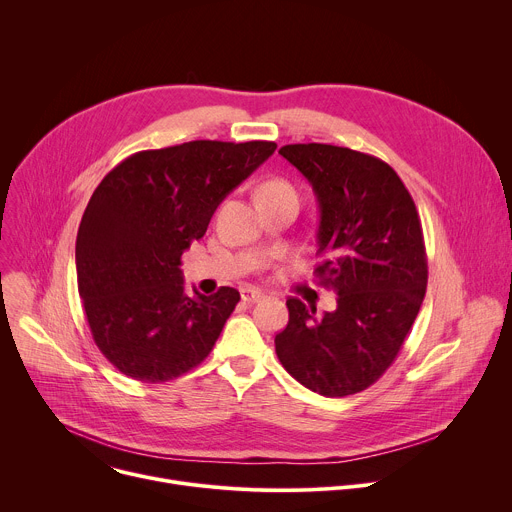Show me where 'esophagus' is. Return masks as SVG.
<instances>
[{"label":"esophagus","mask_w":512,"mask_h":512,"mask_svg":"<svg viewBox=\"0 0 512 512\" xmlns=\"http://www.w3.org/2000/svg\"><path fill=\"white\" fill-rule=\"evenodd\" d=\"M241 298H243V302L253 304V302H259L263 298V291L255 289V287H243L241 289Z\"/></svg>","instance_id":"1"}]
</instances>
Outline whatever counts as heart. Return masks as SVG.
<instances>
[{
  "label": "heart",
  "mask_w": 512,
  "mask_h": 512,
  "mask_svg": "<svg viewBox=\"0 0 512 512\" xmlns=\"http://www.w3.org/2000/svg\"><path fill=\"white\" fill-rule=\"evenodd\" d=\"M281 190H291V188H289V184H285L281 180H271L261 188V192H281Z\"/></svg>",
  "instance_id": "1"
}]
</instances>
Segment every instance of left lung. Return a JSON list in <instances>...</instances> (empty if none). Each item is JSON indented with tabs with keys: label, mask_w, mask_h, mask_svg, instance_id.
I'll return each instance as SVG.
<instances>
[{
	"label": "left lung",
	"mask_w": 512,
	"mask_h": 512,
	"mask_svg": "<svg viewBox=\"0 0 512 512\" xmlns=\"http://www.w3.org/2000/svg\"><path fill=\"white\" fill-rule=\"evenodd\" d=\"M279 154L318 198L314 273L336 291V310L289 298L275 336L283 369L324 397L360 393L383 377L425 298L427 257L419 214L383 160L328 143L283 145Z\"/></svg>",
	"instance_id": "8db88e82"
}]
</instances>
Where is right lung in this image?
I'll return each instance as SVG.
<instances>
[{"label":"right lung","mask_w":512,"mask_h":512,"mask_svg":"<svg viewBox=\"0 0 512 512\" xmlns=\"http://www.w3.org/2000/svg\"><path fill=\"white\" fill-rule=\"evenodd\" d=\"M275 148L196 139L137 152L101 180L77 235V279L93 340L119 373L164 383L210 354L241 296L190 298L180 259Z\"/></svg>","instance_id":"right-lung-1"}]
</instances>
